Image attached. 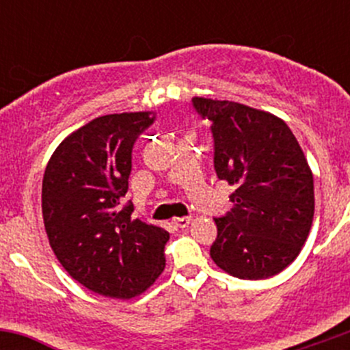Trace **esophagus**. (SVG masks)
Listing matches in <instances>:
<instances>
[{
  "mask_svg": "<svg viewBox=\"0 0 350 350\" xmlns=\"http://www.w3.org/2000/svg\"><path fill=\"white\" fill-rule=\"evenodd\" d=\"M172 224H174L176 227H179V228H186V227H188L189 224H191V218H189V217L174 218V221H172Z\"/></svg>",
  "mask_w": 350,
  "mask_h": 350,
  "instance_id": "obj_1",
  "label": "esophagus"
}]
</instances>
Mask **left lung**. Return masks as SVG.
Here are the masks:
<instances>
[{
  "label": "left lung",
  "mask_w": 350,
  "mask_h": 350,
  "mask_svg": "<svg viewBox=\"0 0 350 350\" xmlns=\"http://www.w3.org/2000/svg\"><path fill=\"white\" fill-rule=\"evenodd\" d=\"M211 122L215 171L235 191L234 206L215 218L213 262L239 280H267L298 257L315 213L313 174L280 116L235 101L193 98Z\"/></svg>",
  "instance_id": "left-lung-1"
}]
</instances>
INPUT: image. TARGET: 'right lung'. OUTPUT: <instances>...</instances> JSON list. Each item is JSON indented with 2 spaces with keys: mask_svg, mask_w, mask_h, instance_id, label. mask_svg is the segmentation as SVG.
I'll return each mask as SVG.
<instances>
[{
  "mask_svg": "<svg viewBox=\"0 0 350 350\" xmlns=\"http://www.w3.org/2000/svg\"><path fill=\"white\" fill-rule=\"evenodd\" d=\"M152 122V111L98 116L59 144L44 172L49 243L72 280L107 298L139 296L165 267L169 232L132 218V203L120 204L133 142Z\"/></svg>",
  "mask_w": 350,
  "mask_h": 350,
  "instance_id": "right-lung-1",
  "label": "right lung"
}]
</instances>
